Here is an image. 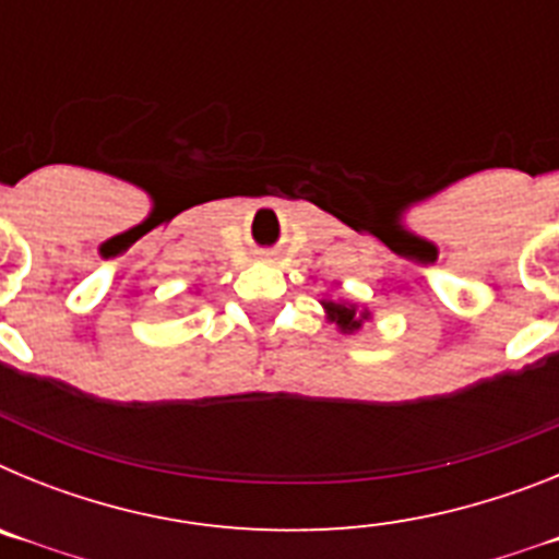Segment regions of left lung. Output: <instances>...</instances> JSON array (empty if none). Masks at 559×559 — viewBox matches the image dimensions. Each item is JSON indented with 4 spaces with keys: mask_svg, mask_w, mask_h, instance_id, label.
<instances>
[{
    "mask_svg": "<svg viewBox=\"0 0 559 559\" xmlns=\"http://www.w3.org/2000/svg\"><path fill=\"white\" fill-rule=\"evenodd\" d=\"M324 310H328L330 322L338 324L344 333H355V330H360V324H364V319H369V313L364 310V313H358V308L355 305H347V302H322Z\"/></svg>",
    "mask_w": 559,
    "mask_h": 559,
    "instance_id": "8db88e82",
    "label": "left lung"
}]
</instances>
